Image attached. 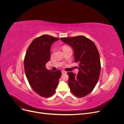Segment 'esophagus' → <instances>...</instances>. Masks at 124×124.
Masks as SVG:
<instances>
[{
    "label": "esophagus",
    "instance_id": "1",
    "mask_svg": "<svg viewBox=\"0 0 124 124\" xmlns=\"http://www.w3.org/2000/svg\"><path fill=\"white\" fill-rule=\"evenodd\" d=\"M62 74H64V73H67L66 71H64V70L62 71Z\"/></svg>",
    "mask_w": 124,
    "mask_h": 124
}]
</instances>
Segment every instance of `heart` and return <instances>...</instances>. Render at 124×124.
I'll use <instances>...</instances> for the list:
<instances>
[{"label": "heart", "mask_w": 124, "mask_h": 124, "mask_svg": "<svg viewBox=\"0 0 124 124\" xmlns=\"http://www.w3.org/2000/svg\"><path fill=\"white\" fill-rule=\"evenodd\" d=\"M68 46H63V47H62V49L63 48H66V47H67Z\"/></svg>", "instance_id": "heart-1"}]
</instances>
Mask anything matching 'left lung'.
Wrapping results in <instances>:
<instances>
[{
    "instance_id": "1",
    "label": "left lung",
    "mask_w": 124,
    "mask_h": 124,
    "mask_svg": "<svg viewBox=\"0 0 124 124\" xmlns=\"http://www.w3.org/2000/svg\"><path fill=\"white\" fill-rule=\"evenodd\" d=\"M61 40L73 48L74 61L78 64L77 75L67 73L70 91L76 97H83L93 91L99 80L101 63L98 51L93 41L83 36Z\"/></svg>"
}]
</instances>
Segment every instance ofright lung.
<instances>
[{
    "label": "right lung",
    "mask_w": 124,
    "mask_h": 124,
    "mask_svg": "<svg viewBox=\"0 0 124 124\" xmlns=\"http://www.w3.org/2000/svg\"><path fill=\"white\" fill-rule=\"evenodd\" d=\"M59 39L48 35L35 38L26 51L24 65L26 77L32 89L40 96H53L62 75L59 70L52 71L46 68L50 59L52 43Z\"/></svg>",
    "instance_id": "right-lung-1"
}]
</instances>
